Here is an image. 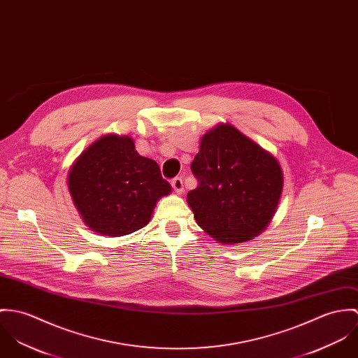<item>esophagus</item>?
Segmentation results:
<instances>
[{
  "label": "esophagus",
  "mask_w": 358,
  "mask_h": 358,
  "mask_svg": "<svg viewBox=\"0 0 358 358\" xmlns=\"http://www.w3.org/2000/svg\"><path fill=\"white\" fill-rule=\"evenodd\" d=\"M171 185H173V189H174L176 194L181 195V194L184 192V182H182V180H181L180 177L173 178V180H171Z\"/></svg>",
  "instance_id": "esophagus-1"
}]
</instances>
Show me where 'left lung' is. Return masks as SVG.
Listing matches in <instances>:
<instances>
[{
    "label": "left lung",
    "mask_w": 358,
    "mask_h": 358,
    "mask_svg": "<svg viewBox=\"0 0 358 358\" xmlns=\"http://www.w3.org/2000/svg\"><path fill=\"white\" fill-rule=\"evenodd\" d=\"M199 185L187 201L199 227L221 244L257 238L272 221L284 177L278 160L229 123L207 131L191 164Z\"/></svg>",
    "instance_id": "8db88e82"
}]
</instances>
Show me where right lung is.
I'll list each match as a JSON object with an SVG mask.
<instances>
[{
  "instance_id": "add662e5",
  "label": "right lung",
  "mask_w": 358,
  "mask_h": 358,
  "mask_svg": "<svg viewBox=\"0 0 358 358\" xmlns=\"http://www.w3.org/2000/svg\"><path fill=\"white\" fill-rule=\"evenodd\" d=\"M67 185L93 232L120 238L145 227L157 201L171 192L155 160L141 157L129 136L106 134L71 164Z\"/></svg>"
}]
</instances>
